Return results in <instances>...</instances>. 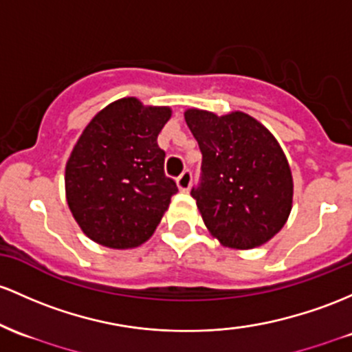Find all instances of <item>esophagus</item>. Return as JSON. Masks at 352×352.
<instances>
[{
    "instance_id": "34e87169",
    "label": "esophagus",
    "mask_w": 352,
    "mask_h": 352,
    "mask_svg": "<svg viewBox=\"0 0 352 352\" xmlns=\"http://www.w3.org/2000/svg\"><path fill=\"white\" fill-rule=\"evenodd\" d=\"M177 185H179V188L182 192H187L188 188H190V185H192V172H190V170H184V172L180 173V177L177 179Z\"/></svg>"
}]
</instances>
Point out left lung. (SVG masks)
<instances>
[{"instance_id":"8db88e82","label":"left lung","mask_w":352,"mask_h":352,"mask_svg":"<svg viewBox=\"0 0 352 352\" xmlns=\"http://www.w3.org/2000/svg\"><path fill=\"white\" fill-rule=\"evenodd\" d=\"M185 122L202 152L200 182L190 194L207 229L232 249L265 244L287 222L294 194L279 142L244 111L217 117L190 108Z\"/></svg>"}]
</instances>
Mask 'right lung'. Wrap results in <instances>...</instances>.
Returning <instances> with one entry per match:
<instances>
[{"label":"right lung","instance_id":"add662e5","mask_svg":"<svg viewBox=\"0 0 352 352\" xmlns=\"http://www.w3.org/2000/svg\"><path fill=\"white\" fill-rule=\"evenodd\" d=\"M172 117L168 107L117 100L87 125L65 168L73 217L91 241L110 249L144 244L179 192L165 175L157 137Z\"/></svg>","mask_w":352,"mask_h":352}]
</instances>
